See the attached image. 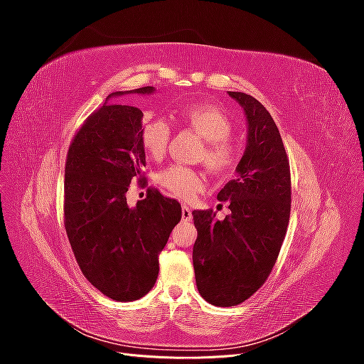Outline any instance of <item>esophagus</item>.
<instances>
[{
  "label": "esophagus",
  "instance_id": "34e87169",
  "mask_svg": "<svg viewBox=\"0 0 364 364\" xmlns=\"http://www.w3.org/2000/svg\"><path fill=\"white\" fill-rule=\"evenodd\" d=\"M182 218L185 220V222H190V220L193 218V214H191V209L186 206V205H183L182 206Z\"/></svg>",
  "mask_w": 364,
  "mask_h": 364
}]
</instances>
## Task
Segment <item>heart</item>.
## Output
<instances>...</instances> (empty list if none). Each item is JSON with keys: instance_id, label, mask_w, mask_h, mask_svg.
I'll list each match as a JSON object with an SVG mask.
<instances>
[{"instance_id": "b5f03b06", "label": "heart", "mask_w": 364, "mask_h": 364, "mask_svg": "<svg viewBox=\"0 0 364 364\" xmlns=\"http://www.w3.org/2000/svg\"><path fill=\"white\" fill-rule=\"evenodd\" d=\"M182 124L196 132L203 141L200 158L213 171H228L235 164L237 155L229 142L232 135V123L229 117L215 106L188 105L181 112ZM141 141L151 156L161 158L171 141V129L161 118L149 119L141 129ZM159 183L179 199H191L203 188L202 176L182 165H173L159 174Z\"/></svg>"}]
</instances>
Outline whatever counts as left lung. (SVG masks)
Segmentation results:
<instances>
[{"mask_svg":"<svg viewBox=\"0 0 364 364\" xmlns=\"http://www.w3.org/2000/svg\"><path fill=\"white\" fill-rule=\"evenodd\" d=\"M243 107L247 139L235 179L218 193L230 214L193 211L197 240L193 264L197 290L217 306H234L266 282L287 232L291 203L290 164L279 130L257 98L228 91Z\"/></svg>","mask_w":364,"mask_h":364,"instance_id":"left-lung-1","label":"left lung"}]
</instances>
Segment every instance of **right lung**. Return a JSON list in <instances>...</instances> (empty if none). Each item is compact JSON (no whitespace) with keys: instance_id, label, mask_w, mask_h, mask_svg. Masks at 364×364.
Here are the masks:
<instances>
[{"instance_id":"right-lung-1","label":"right lung","mask_w":364,"mask_h":364,"mask_svg":"<svg viewBox=\"0 0 364 364\" xmlns=\"http://www.w3.org/2000/svg\"><path fill=\"white\" fill-rule=\"evenodd\" d=\"M155 91L144 86L107 95L77 132L65 165V229L74 257L85 278L119 302L136 301L151 290L159 253L182 217L181 203L158 191L149 190L135 206L126 197L132 182L144 183V115L138 107L107 102Z\"/></svg>"}]
</instances>
